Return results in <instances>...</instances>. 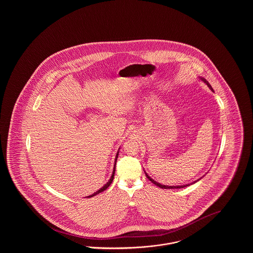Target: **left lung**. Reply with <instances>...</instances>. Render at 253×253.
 I'll use <instances>...</instances> for the list:
<instances>
[{
  "label": "left lung",
  "instance_id": "left-lung-1",
  "mask_svg": "<svg viewBox=\"0 0 253 253\" xmlns=\"http://www.w3.org/2000/svg\"><path fill=\"white\" fill-rule=\"evenodd\" d=\"M199 79H200V81L201 82H203V83H205L206 84L208 85V87L212 91V92H214L213 91V89H212V87L211 86V84H209V82L206 80V79H204V78H202V77H199ZM145 171V170H144ZM145 174H146V176H147V178L149 179V180L151 181L152 183H154L156 186H157V187H159V188H161V189H181V188H185V187H188V186H190V185H192V184H194V183H196L197 181L200 180L202 177H200L199 179H197V180L193 181V182H192L191 184H186V185H180V186H166V185H162V184H160V183H158V182H157L156 180H154L151 176H149L148 175V173L145 171Z\"/></svg>",
  "mask_w": 253,
  "mask_h": 253
}]
</instances>
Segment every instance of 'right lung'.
Returning <instances> with one entry per match:
<instances>
[{
	"label": "right lung",
	"mask_w": 253,
	"mask_h": 253,
	"mask_svg": "<svg viewBox=\"0 0 253 253\" xmlns=\"http://www.w3.org/2000/svg\"><path fill=\"white\" fill-rule=\"evenodd\" d=\"M119 153H120V149H119V151H118V153H117V155H116V158H115V164H114V169H113V173H112V175H111V178L109 179L108 182L102 187V188H100L98 191H96V193H93L92 195H89L88 197H93V196H95L96 194H98V193H102V192H104L107 188H108L109 186L111 185V183L113 182V179H114V176H115V170H116V164H117V160H118V157H119Z\"/></svg>",
	"instance_id": "add662e5"
}]
</instances>
